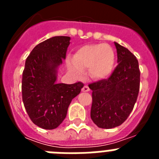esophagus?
Returning <instances> with one entry per match:
<instances>
[{"instance_id":"obj_1","label":"esophagus","mask_w":159,"mask_h":159,"mask_svg":"<svg viewBox=\"0 0 159 159\" xmlns=\"http://www.w3.org/2000/svg\"><path fill=\"white\" fill-rule=\"evenodd\" d=\"M89 91H90V88H88V86H87V85H85V86L82 88V92H89Z\"/></svg>"}]
</instances>
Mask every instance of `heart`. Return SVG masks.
<instances>
[{
	"label": "heart",
	"instance_id": "heart-1",
	"mask_svg": "<svg viewBox=\"0 0 159 159\" xmlns=\"http://www.w3.org/2000/svg\"><path fill=\"white\" fill-rule=\"evenodd\" d=\"M73 65L69 68L77 75L88 68L90 75L94 79L107 78L113 71L116 64V53L108 44L96 43L84 45L75 52L72 58Z\"/></svg>",
	"mask_w": 159,
	"mask_h": 159
}]
</instances>
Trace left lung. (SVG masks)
I'll return each mask as SVG.
<instances>
[{"instance_id":"8db88e82","label":"left lung","mask_w":159,"mask_h":159,"mask_svg":"<svg viewBox=\"0 0 159 159\" xmlns=\"http://www.w3.org/2000/svg\"><path fill=\"white\" fill-rule=\"evenodd\" d=\"M117 67L111 76L88 85L92 91L91 118L97 127H119L132 111L139 92L140 71L136 57L115 42Z\"/></svg>"}]
</instances>
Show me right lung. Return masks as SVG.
Here are the masks:
<instances>
[{
  "label": "right lung",
  "instance_id": "obj_1",
  "mask_svg": "<svg viewBox=\"0 0 159 159\" xmlns=\"http://www.w3.org/2000/svg\"><path fill=\"white\" fill-rule=\"evenodd\" d=\"M69 36H54L36 46L25 61L22 99L32 123L46 130L61 124L84 84H58L57 68L66 58Z\"/></svg>",
  "mask_w": 159,
  "mask_h": 159
}]
</instances>
